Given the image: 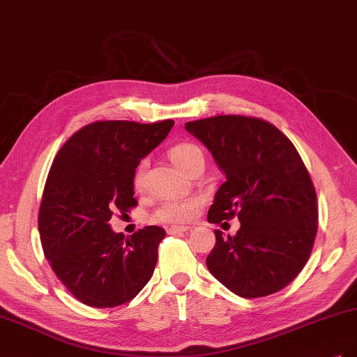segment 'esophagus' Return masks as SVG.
<instances>
[{
  "mask_svg": "<svg viewBox=\"0 0 357 357\" xmlns=\"http://www.w3.org/2000/svg\"><path fill=\"white\" fill-rule=\"evenodd\" d=\"M190 228L189 226H171V228L167 229L168 234L171 235H176V234H183V232H188Z\"/></svg>",
  "mask_w": 357,
  "mask_h": 357,
  "instance_id": "34e87169",
  "label": "esophagus"
}]
</instances>
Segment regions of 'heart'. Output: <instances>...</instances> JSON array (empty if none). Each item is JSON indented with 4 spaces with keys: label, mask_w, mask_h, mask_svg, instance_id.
I'll list each match as a JSON object with an SVG mask.
<instances>
[{
    "label": "heart",
    "mask_w": 357,
    "mask_h": 357,
    "mask_svg": "<svg viewBox=\"0 0 357 357\" xmlns=\"http://www.w3.org/2000/svg\"><path fill=\"white\" fill-rule=\"evenodd\" d=\"M169 158L181 171L186 172L193 162L204 156H202V150L197 144L180 143L169 149ZM146 168H147V160L144 159L139 162L134 172L132 185L135 190L144 189ZM202 204H204V199L199 195L172 197L159 204V207L155 210L152 219L156 223H165V225L188 223L197 218Z\"/></svg>",
    "instance_id": "heart-1"
}]
</instances>
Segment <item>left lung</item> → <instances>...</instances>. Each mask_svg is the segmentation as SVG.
Masks as SVG:
<instances>
[{"label": "left lung", "mask_w": 357, "mask_h": 357, "mask_svg": "<svg viewBox=\"0 0 357 357\" xmlns=\"http://www.w3.org/2000/svg\"><path fill=\"white\" fill-rule=\"evenodd\" d=\"M210 150L226 181L207 220L238 218L236 235L215 229L208 271L241 298L286 287L305 266L317 234V195L298 150L266 121L214 116L186 123Z\"/></svg>", "instance_id": "8db88e82"}]
</instances>
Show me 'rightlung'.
Returning a JSON list of instances; mask_svg holds the SVG:
<instances>
[{"label":"right lung","mask_w":357,"mask_h":357,"mask_svg":"<svg viewBox=\"0 0 357 357\" xmlns=\"http://www.w3.org/2000/svg\"><path fill=\"white\" fill-rule=\"evenodd\" d=\"M172 125L171 119L93 122L70 137L53 159L38 213L40 240L56 277L86 305H122L153 275L165 231L146 226L125 238L109 220L137 205L135 168Z\"/></svg>","instance_id":"obj_1"}]
</instances>
